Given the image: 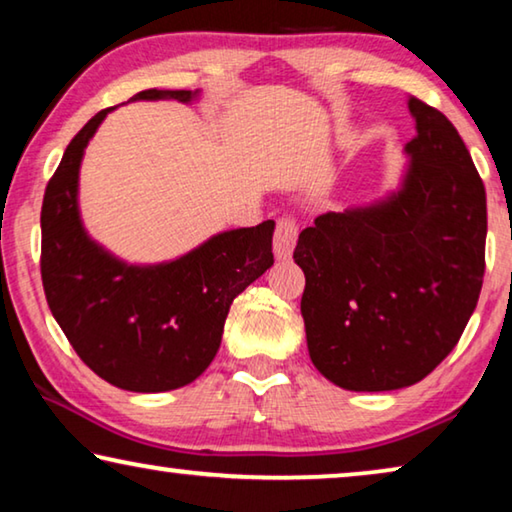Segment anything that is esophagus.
<instances>
[{
  "instance_id": "34e87169",
  "label": "esophagus",
  "mask_w": 512,
  "mask_h": 512,
  "mask_svg": "<svg viewBox=\"0 0 512 512\" xmlns=\"http://www.w3.org/2000/svg\"><path fill=\"white\" fill-rule=\"evenodd\" d=\"M296 239H299V225H296V220L289 216L278 218L276 232H273V253H276V257L278 259L292 257Z\"/></svg>"
}]
</instances>
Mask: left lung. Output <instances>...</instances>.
Instances as JSON below:
<instances>
[{"label":"left lung","mask_w":512,"mask_h":512,"mask_svg":"<svg viewBox=\"0 0 512 512\" xmlns=\"http://www.w3.org/2000/svg\"><path fill=\"white\" fill-rule=\"evenodd\" d=\"M416 135L398 195L322 213L294 262L315 368L347 391H395L453 352L485 276V186L460 133L409 96Z\"/></svg>","instance_id":"1"}]
</instances>
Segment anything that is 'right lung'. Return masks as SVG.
<instances>
[{
	"label": "right lung",
	"mask_w": 512,
	"mask_h": 512,
	"mask_svg": "<svg viewBox=\"0 0 512 512\" xmlns=\"http://www.w3.org/2000/svg\"><path fill=\"white\" fill-rule=\"evenodd\" d=\"M186 89H144L133 98H177ZM112 108L94 114L64 151L41 209V278L52 317L98 377L135 393L195 381L223 338L232 301L273 264V220L213 236L158 266H128L89 239L78 213L87 142Z\"/></svg>",
	"instance_id": "1"
}]
</instances>
